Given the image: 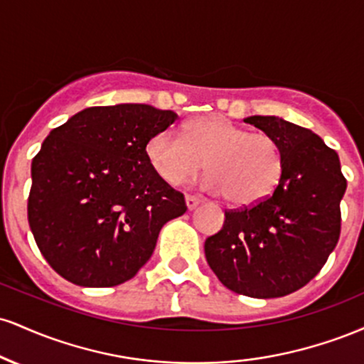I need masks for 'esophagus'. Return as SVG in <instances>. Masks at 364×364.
I'll return each instance as SVG.
<instances>
[{"mask_svg": "<svg viewBox=\"0 0 364 364\" xmlns=\"http://www.w3.org/2000/svg\"><path fill=\"white\" fill-rule=\"evenodd\" d=\"M186 207L190 208V210H193V208L198 205L200 202H202V196H196V195H186Z\"/></svg>", "mask_w": 364, "mask_h": 364, "instance_id": "34e87169", "label": "esophagus"}]
</instances>
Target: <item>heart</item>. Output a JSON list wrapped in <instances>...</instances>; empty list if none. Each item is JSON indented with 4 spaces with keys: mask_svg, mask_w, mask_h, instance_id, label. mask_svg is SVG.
I'll return each instance as SVG.
<instances>
[{
    "mask_svg": "<svg viewBox=\"0 0 364 364\" xmlns=\"http://www.w3.org/2000/svg\"><path fill=\"white\" fill-rule=\"evenodd\" d=\"M149 164L171 186L196 176L207 162L205 186L236 207H250L274 193L284 173L282 149L274 136L219 114L198 116L183 128L154 133L145 147Z\"/></svg>",
    "mask_w": 364,
    "mask_h": 364,
    "instance_id": "1",
    "label": "heart"
}]
</instances>
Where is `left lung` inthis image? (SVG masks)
Returning <instances> with one entry per match:
<instances>
[{
    "mask_svg": "<svg viewBox=\"0 0 364 364\" xmlns=\"http://www.w3.org/2000/svg\"><path fill=\"white\" fill-rule=\"evenodd\" d=\"M245 123L281 145L282 179L263 202L225 212L223 229L205 240V257L228 289L281 298L306 286L336 248L348 181L336 150L311 129L277 116Z\"/></svg>",
    "mask_w": 364,
    "mask_h": 364,
    "instance_id": "left-lung-1",
    "label": "left lung"
}]
</instances>
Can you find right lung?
Wrapping results in <instances>:
<instances>
[{"label": "right lung", "mask_w": 364, "mask_h": 364, "mask_svg": "<svg viewBox=\"0 0 364 364\" xmlns=\"http://www.w3.org/2000/svg\"><path fill=\"white\" fill-rule=\"evenodd\" d=\"M178 114L149 104L87 107L54 128L32 161L28 225L66 281L112 287L135 277L159 232L186 212L145 147Z\"/></svg>", "instance_id": "1"}]
</instances>
